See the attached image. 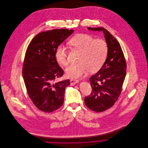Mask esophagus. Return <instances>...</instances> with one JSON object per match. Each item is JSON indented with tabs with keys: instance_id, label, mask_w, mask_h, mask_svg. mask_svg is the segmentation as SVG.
<instances>
[{
	"instance_id": "1",
	"label": "esophagus",
	"mask_w": 148,
	"mask_h": 148,
	"mask_svg": "<svg viewBox=\"0 0 148 148\" xmlns=\"http://www.w3.org/2000/svg\"><path fill=\"white\" fill-rule=\"evenodd\" d=\"M70 82H71V85H74L79 83L78 80H75V79H71L70 80Z\"/></svg>"
}]
</instances>
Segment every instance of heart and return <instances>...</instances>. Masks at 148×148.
Segmentation results:
<instances>
[{"mask_svg":"<svg viewBox=\"0 0 148 148\" xmlns=\"http://www.w3.org/2000/svg\"><path fill=\"white\" fill-rule=\"evenodd\" d=\"M73 49L80 51L78 58L79 63L72 64L65 70L68 77L76 79L85 75L88 71L94 73L99 71L106 61L108 47L106 41L95 39L88 34H79L69 41ZM58 62L63 66H67L69 63L68 51L66 46L60 45L56 51Z\"/></svg>","mask_w":148,"mask_h":148,"instance_id":"obj_1","label":"heart"}]
</instances>
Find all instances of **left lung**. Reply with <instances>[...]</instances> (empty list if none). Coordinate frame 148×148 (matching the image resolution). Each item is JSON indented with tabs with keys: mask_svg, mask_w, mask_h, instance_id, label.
Here are the masks:
<instances>
[{
	"mask_svg": "<svg viewBox=\"0 0 148 148\" xmlns=\"http://www.w3.org/2000/svg\"><path fill=\"white\" fill-rule=\"evenodd\" d=\"M88 29L102 31L108 47L105 63L89 79L92 93L84 99L85 104L89 109L101 112L111 108L119 99L127 73V64L120 43L108 30L103 27Z\"/></svg>",
	"mask_w": 148,
	"mask_h": 148,
	"instance_id": "8db88e82",
	"label": "left lung"
}]
</instances>
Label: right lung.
Here are the masks:
<instances>
[{
  "label": "right lung",
  "mask_w": 148,
  "mask_h": 148,
  "mask_svg": "<svg viewBox=\"0 0 148 148\" xmlns=\"http://www.w3.org/2000/svg\"><path fill=\"white\" fill-rule=\"evenodd\" d=\"M73 30L55 29L42 32L29 44L24 59L22 74L28 95L35 106L51 113L63 105L69 80L55 83L64 74L56 59L58 47Z\"/></svg>",
  "instance_id": "1"
}]
</instances>
